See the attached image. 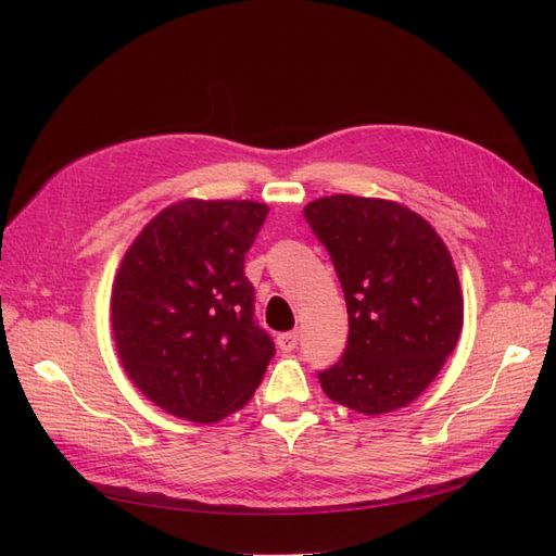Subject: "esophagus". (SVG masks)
Wrapping results in <instances>:
<instances>
[{"label": "esophagus", "mask_w": 556, "mask_h": 556, "mask_svg": "<svg viewBox=\"0 0 556 556\" xmlns=\"http://www.w3.org/2000/svg\"><path fill=\"white\" fill-rule=\"evenodd\" d=\"M296 345H299V333H296V331L278 333V348H280L282 352H292Z\"/></svg>", "instance_id": "esophagus-1"}]
</instances>
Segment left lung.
I'll list each match as a JSON object with an SVG mask.
<instances>
[{"instance_id":"left-lung-1","label":"left lung","mask_w":556,"mask_h":556,"mask_svg":"<svg viewBox=\"0 0 556 556\" xmlns=\"http://www.w3.org/2000/svg\"><path fill=\"white\" fill-rule=\"evenodd\" d=\"M348 306V345L317 371L325 394L364 415L408 406L457 345L464 301L433 227L382 199L333 194L304 208Z\"/></svg>"}]
</instances>
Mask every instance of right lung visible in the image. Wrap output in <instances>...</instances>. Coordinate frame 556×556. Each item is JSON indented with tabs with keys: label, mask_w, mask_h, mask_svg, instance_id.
<instances>
[{
	"label": "right lung",
	"mask_w": 556,
	"mask_h": 556,
	"mask_svg": "<svg viewBox=\"0 0 556 556\" xmlns=\"http://www.w3.org/2000/svg\"><path fill=\"white\" fill-rule=\"evenodd\" d=\"M266 213L255 201H180L148 223L117 268V355L166 413L217 422L245 406L276 355L245 276Z\"/></svg>",
	"instance_id": "obj_1"
}]
</instances>
